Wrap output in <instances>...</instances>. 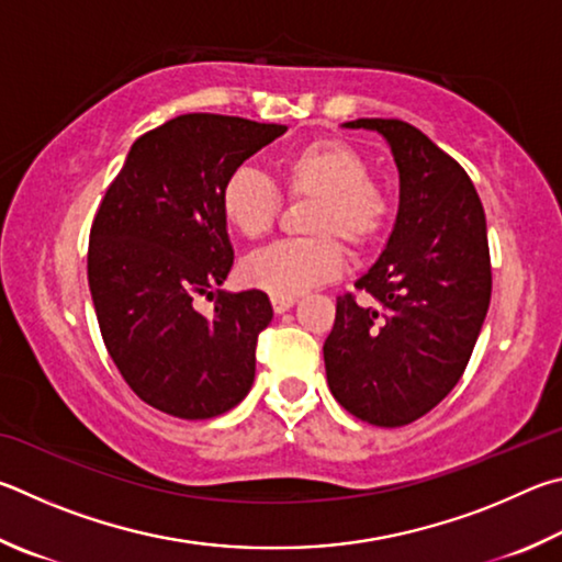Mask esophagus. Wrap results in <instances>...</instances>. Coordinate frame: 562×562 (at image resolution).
<instances>
[{"label":"esophagus","mask_w":562,"mask_h":562,"mask_svg":"<svg viewBox=\"0 0 562 562\" xmlns=\"http://www.w3.org/2000/svg\"><path fill=\"white\" fill-rule=\"evenodd\" d=\"M271 306H273V313H286L291 311L293 306H296V299H279V296H271Z\"/></svg>","instance_id":"esophagus-1"}]
</instances>
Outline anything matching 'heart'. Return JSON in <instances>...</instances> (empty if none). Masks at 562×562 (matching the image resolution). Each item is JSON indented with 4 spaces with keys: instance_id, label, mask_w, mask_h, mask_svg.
Listing matches in <instances>:
<instances>
[{
    "instance_id": "1",
    "label": "heart",
    "mask_w": 562,
    "mask_h": 562,
    "mask_svg": "<svg viewBox=\"0 0 562 562\" xmlns=\"http://www.w3.org/2000/svg\"><path fill=\"white\" fill-rule=\"evenodd\" d=\"M281 184L291 200H311L303 220L308 239L273 244L241 263V281L279 299L336 279L342 269V246L368 251L385 236L392 200L370 180V165L358 147L340 137H316L281 157ZM222 220L244 239H261L281 212V194L269 177L249 165L226 175L220 190Z\"/></svg>"
}]
</instances>
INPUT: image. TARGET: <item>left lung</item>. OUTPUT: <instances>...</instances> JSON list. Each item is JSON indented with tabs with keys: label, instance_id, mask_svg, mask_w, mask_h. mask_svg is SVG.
Segmentation results:
<instances>
[{
	"label": "left lung",
	"instance_id": "left-lung-1",
	"mask_svg": "<svg viewBox=\"0 0 562 562\" xmlns=\"http://www.w3.org/2000/svg\"><path fill=\"white\" fill-rule=\"evenodd\" d=\"M346 127L387 140L400 210L385 251L356 281L375 301L338 296L323 360L350 415L405 427L454 390L474 352L491 301L486 214L464 167L415 125L358 117Z\"/></svg>",
	"mask_w": 562,
	"mask_h": 562
}]
</instances>
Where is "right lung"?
<instances>
[{"mask_svg": "<svg viewBox=\"0 0 562 562\" xmlns=\"http://www.w3.org/2000/svg\"><path fill=\"white\" fill-rule=\"evenodd\" d=\"M286 125L187 113L133 143L91 226L88 286L108 352L147 405L210 419L251 390L256 340L273 308L263 291L220 286L234 249L220 190ZM217 293L214 317L193 299Z\"/></svg>", "mask_w": 562, "mask_h": 562, "instance_id": "add662e5", "label": "right lung"}]
</instances>
